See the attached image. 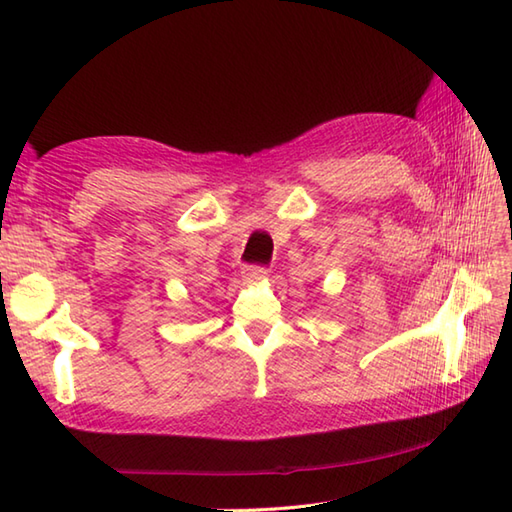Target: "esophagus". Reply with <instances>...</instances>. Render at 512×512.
<instances>
[{"mask_svg": "<svg viewBox=\"0 0 512 512\" xmlns=\"http://www.w3.org/2000/svg\"><path fill=\"white\" fill-rule=\"evenodd\" d=\"M266 277V268L262 266H246L242 270V279L246 281V284H259Z\"/></svg>", "mask_w": 512, "mask_h": 512, "instance_id": "1", "label": "esophagus"}]
</instances>
